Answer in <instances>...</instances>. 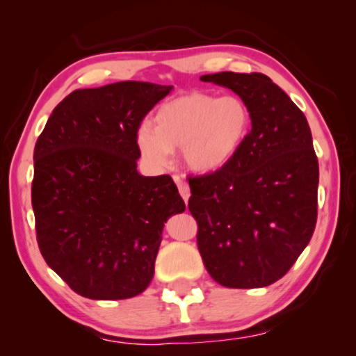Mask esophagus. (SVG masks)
Segmentation results:
<instances>
[{
    "instance_id": "obj_1",
    "label": "esophagus",
    "mask_w": 356,
    "mask_h": 356,
    "mask_svg": "<svg viewBox=\"0 0 356 356\" xmlns=\"http://www.w3.org/2000/svg\"><path fill=\"white\" fill-rule=\"evenodd\" d=\"M173 179H175V183H177L178 191H179V194H181L183 201H184V202H188V201H189V196H191V191H189L188 183H186V181H183V179L179 178V177H173Z\"/></svg>"
}]
</instances>
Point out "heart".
Masks as SVG:
<instances>
[{
	"mask_svg": "<svg viewBox=\"0 0 356 356\" xmlns=\"http://www.w3.org/2000/svg\"><path fill=\"white\" fill-rule=\"evenodd\" d=\"M251 110L241 97L189 92L159 106L154 124L136 134L140 155L154 168L168 167L173 150L194 173H213L236 157L251 131Z\"/></svg>",
	"mask_w": 356,
	"mask_h": 356,
	"instance_id": "heart-1",
	"label": "heart"
}]
</instances>
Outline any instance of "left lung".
Listing matches in <instances>:
<instances>
[{"label":"left lung","instance_id":"8db88e82","mask_svg":"<svg viewBox=\"0 0 356 356\" xmlns=\"http://www.w3.org/2000/svg\"><path fill=\"white\" fill-rule=\"evenodd\" d=\"M251 110V131L227 167L189 181L197 248L217 284L261 289L282 279L318 218L319 165L306 116L261 72H217Z\"/></svg>","mask_w":356,"mask_h":356}]
</instances>
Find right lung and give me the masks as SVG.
<instances>
[{
  "label": "right lung",
  "mask_w": 356,
  "mask_h": 356,
  "mask_svg": "<svg viewBox=\"0 0 356 356\" xmlns=\"http://www.w3.org/2000/svg\"><path fill=\"white\" fill-rule=\"evenodd\" d=\"M172 89L121 81L74 90L38 136L32 181L38 248L86 298L143 293L165 223L186 209L168 175L138 172L140 121Z\"/></svg>",
  "instance_id": "add662e5"
}]
</instances>
